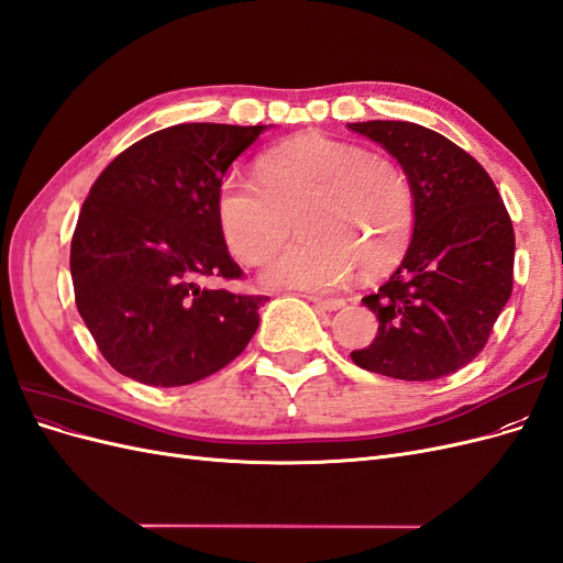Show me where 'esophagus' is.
I'll return each instance as SVG.
<instances>
[{"instance_id": "1", "label": "esophagus", "mask_w": 563, "mask_h": 563, "mask_svg": "<svg viewBox=\"0 0 563 563\" xmlns=\"http://www.w3.org/2000/svg\"><path fill=\"white\" fill-rule=\"evenodd\" d=\"M317 310H321V312H335V310H340L345 305V300L343 298H319V296H310L308 298Z\"/></svg>"}]
</instances>
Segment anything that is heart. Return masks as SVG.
<instances>
[{
    "instance_id": "1",
    "label": "heart",
    "mask_w": 563,
    "mask_h": 563,
    "mask_svg": "<svg viewBox=\"0 0 563 563\" xmlns=\"http://www.w3.org/2000/svg\"><path fill=\"white\" fill-rule=\"evenodd\" d=\"M296 216L300 234L261 272L275 291H329L354 265L380 272L399 261L416 223V195L404 168L362 145L302 133L258 159V183L228 174L216 220L236 261L258 265Z\"/></svg>"
}]
</instances>
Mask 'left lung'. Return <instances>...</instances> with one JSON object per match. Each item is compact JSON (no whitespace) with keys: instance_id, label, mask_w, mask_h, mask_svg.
<instances>
[{"instance_id":"1","label":"left lung","mask_w":563,"mask_h":563,"mask_svg":"<svg viewBox=\"0 0 563 563\" xmlns=\"http://www.w3.org/2000/svg\"><path fill=\"white\" fill-rule=\"evenodd\" d=\"M354 133L399 162L416 195V223L399 267L362 298L378 335L350 356L399 380H437L470 364L512 296L515 230L484 166L413 122H356Z\"/></svg>"}]
</instances>
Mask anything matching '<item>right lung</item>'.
Listing matches in <instances>:
<instances>
[{
    "label": "right lung",
    "mask_w": 563,
    "mask_h": 563,
    "mask_svg": "<svg viewBox=\"0 0 563 563\" xmlns=\"http://www.w3.org/2000/svg\"><path fill=\"white\" fill-rule=\"evenodd\" d=\"M269 126L178 124L112 159L84 201L70 272L100 354L152 387L190 385L228 366L267 298L201 286L236 279L216 220L230 164Z\"/></svg>",
    "instance_id": "right-lung-1"
}]
</instances>
